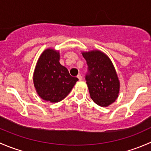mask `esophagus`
Here are the masks:
<instances>
[{
  "label": "esophagus",
  "mask_w": 151,
  "mask_h": 151,
  "mask_svg": "<svg viewBox=\"0 0 151 151\" xmlns=\"http://www.w3.org/2000/svg\"><path fill=\"white\" fill-rule=\"evenodd\" d=\"M77 77L79 79V80H82V75H81V74H78Z\"/></svg>",
  "instance_id": "34e87169"
}]
</instances>
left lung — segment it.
<instances>
[{
    "mask_svg": "<svg viewBox=\"0 0 151 151\" xmlns=\"http://www.w3.org/2000/svg\"><path fill=\"white\" fill-rule=\"evenodd\" d=\"M88 64L85 76L91 98L96 104L108 106L118 97L120 81L109 58L100 50L83 52Z\"/></svg>",
    "mask_w": 151,
    "mask_h": 151,
    "instance_id": "8db88e82",
    "label": "left lung"
}]
</instances>
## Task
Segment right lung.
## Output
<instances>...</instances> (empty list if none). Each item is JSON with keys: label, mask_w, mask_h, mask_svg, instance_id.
Masks as SVG:
<instances>
[{"label": "right lung", "mask_w": 151, "mask_h": 151, "mask_svg": "<svg viewBox=\"0 0 151 151\" xmlns=\"http://www.w3.org/2000/svg\"><path fill=\"white\" fill-rule=\"evenodd\" d=\"M60 52L48 48L41 54L33 72V84L40 98L51 103L66 98L78 79L59 62Z\"/></svg>", "instance_id": "1"}]
</instances>
